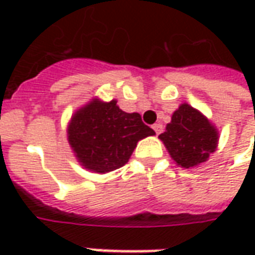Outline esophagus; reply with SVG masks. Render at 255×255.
<instances>
[{
  "label": "esophagus",
  "mask_w": 255,
  "mask_h": 255,
  "mask_svg": "<svg viewBox=\"0 0 255 255\" xmlns=\"http://www.w3.org/2000/svg\"><path fill=\"white\" fill-rule=\"evenodd\" d=\"M153 129H154L157 135H160V133L162 132V124L157 123V124H154V126H153Z\"/></svg>",
  "instance_id": "34e87169"
}]
</instances>
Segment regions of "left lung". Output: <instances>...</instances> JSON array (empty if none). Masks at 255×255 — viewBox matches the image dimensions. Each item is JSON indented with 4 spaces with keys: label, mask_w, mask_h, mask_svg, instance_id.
<instances>
[{
    "label": "left lung",
    "mask_w": 255,
    "mask_h": 255,
    "mask_svg": "<svg viewBox=\"0 0 255 255\" xmlns=\"http://www.w3.org/2000/svg\"><path fill=\"white\" fill-rule=\"evenodd\" d=\"M158 138L164 142L172 160L188 169L205 162L216 150L219 131L201 112L182 104L173 112L165 132Z\"/></svg>",
    "instance_id": "left-lung-1"
}]
</instances>
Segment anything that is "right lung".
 I'll use <instances>...</instances> for the list:
<instances>
[{
    "label": "right lung",
    "mask_w": 255,
    "mask_h": 255,
    "mask_svg": "<svg viewBox=\"0 0 255 255\" xmlns=\"http://www.w3.org/2000/svg\"><path fill=\"white\" fill-rule=\"evenodd\" d=\"M139 113H127L117 101L98 98L75 112L68 126V142L80 165L106 173L126 165L140 139L154 135Z\"/></svg>",
    "instance_id": "1"
}]
</instances>
